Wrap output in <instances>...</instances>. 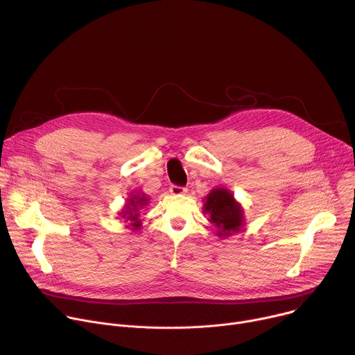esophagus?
Here are the masks:
<instances>
[{
  "mask_svg": "<svg viewBox=\"0 0 355 355\" xmlns=\"http://www.w3.org/2000/svg\"><path fill=\"white\" fill-rule=\"evenodd\" d=\"M169 191H171L172 194H175V196H180V194H184V193L187 191V189H186V187H183V186L172 184V186L169 187Z\"/></svg>",
  "mask_w": 355,
  "mask_h": 355,
  "instance_id": "esophagus-1",
  "label": "esophagus"
}]
</instances>
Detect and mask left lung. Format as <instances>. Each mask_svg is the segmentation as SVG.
I'll return each mask as SVG.
<instances>
[{"label": "left lung", "mask_w": 355, "mask_h": 355, "mask_svg": "<svg viewBox=\"0 0 355 355\" xmlns=\"http://www.w3.org/2000/svg\"><path fill=\"white\" fill-rule=\"evenodd\" d=\"M205 198L204 211L209 214V221L220 230V236H228L242 228V209L228 190L216 189Z\"/></svg>", "instance_id": "1"}]
</instances>
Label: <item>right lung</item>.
<instances>
[{
	"instance_id": "1",
	"label": "right lung",
	"mask_w": 355,
	"mask_h": 355,
	"mask_svg": "<svg viewBox=\"0 0 355 355\" xmlns=\"http://www.w3.org/2000/svg\"><path fill=\"white\" fill-rule=\"evenodd\" d=\"M146 202H147V198H146L144 196H132V198H130L128 205H131L133 208L130 209L128 207V211H127L128 217H127V220L132 221L131 225L134 227V230H137V228L141 225L139 221H138V209H139L138 207H143Z\"/></svg>"
}]
</instances>
